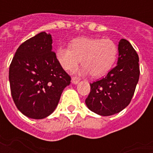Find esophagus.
I'll return each instance as SVG.
<instances>
[{
	"label": "esophagus",
	"instance_id": "34e87169",
	"mask_svg": "<svg viewBox=\"0 0 153 153\" xmlns=\"http://www.w3.org/2000/svg\"><path fill=\"white\" fill-rule=\"evenodd\" d=\"M80 79L79 78H78V77H72V79H71V82L74 84H77V83L79 82Z\"/></svg>",
	"mask_w": 153,
	"mask_h": 153
}]
</instances>
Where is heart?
<instances>
[{"label": "heart", "instance_id": "obj_1", "mask_svg": "<svg viewBox=\"0 0 153 153\" xmlns=\"http://www.w3.org/2000/svg\"><path fill=\"white\" fill-rule=\"evenodd\" d=\"M118 54L117 45L111 39L79 38L71 42L70 47H59L56 58L64 70H70L83 65L79 72L91 74L98 78L108 73L114 65Z\"/></svg>", "mask_w": 153, "mask_h": 153}]
</instances>
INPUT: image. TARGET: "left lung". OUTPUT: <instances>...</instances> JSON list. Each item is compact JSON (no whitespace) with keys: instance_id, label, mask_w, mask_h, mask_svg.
<instances>
[{"instance_id":"left-lung-1","label":"left lung","mask_w":153,"mask_h":153,"mask_svg":"<svg viewBox=\"0 0 153 153\" xmlns=\"http://www.w3.org/2000/svg\"><path fill=\"white\" fill-rule=\"evenodd\" d=\"M117 65L102 79L90 83L85 100L88 108L97 115L108 116L128 106L139 79L138 56L129 42L122 38L118 45Z\"/></svg>"}]
</instances>
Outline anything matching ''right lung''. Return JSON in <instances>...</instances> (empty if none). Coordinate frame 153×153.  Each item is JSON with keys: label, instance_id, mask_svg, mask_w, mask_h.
<instances>
[{"label": "right lung", "instance_id": "obj_1", "mask_svg": "<svg viewBox=\"0 0 153 153\" xmlns=\"http://www.w3.org/2000/svg\"><path fill=\"white\" fill-rule=\"evenodd\" d=\"M51 44V35L42 32L19 47L10 65L12 98L28 118L40 120L50 115L70 83V75L58 63Z\"/></svg>", "mask_w": 153, "mask_h": 153}]
</instances>
